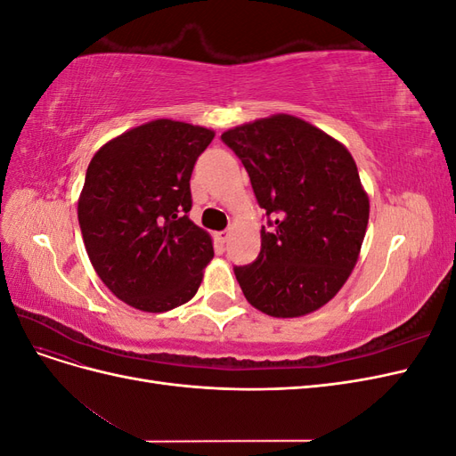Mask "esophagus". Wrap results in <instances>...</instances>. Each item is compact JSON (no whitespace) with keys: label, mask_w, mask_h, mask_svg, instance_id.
I'll list each match as a JSON object with an SVG mask.
<instances>
[{"label":"esophagus","mask_w":456,"mask_h":456,"mask_svg":"<svg viewBox=\"0 0 456 456\" xmlns=\"http://www.w3.org/2000/svg\"><path fill=\"white\" fill-rule=\"evenodd\" d=\"M230 238V230H223V232H216V241L218 243H226Z\"/></svg>","instance_id":"obj_1"}]
</instances>
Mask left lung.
I'll use <instances>...</instances> for the list:
<instances>
[{
	"label": "left lung",
	"instance_id": "1",
	"mask_svg": "<svg viewBox=\"0 0 456 456\" xmlns=\"http://www.w3.org/2000/svg\"><path fill=\"white\" fill-rule=\"evenodd\" d=\"M220 141L241 159L266 211L258 256L233 268L245 298L273 317L322 308L348 280L369 223L350 151L287 114L230 129Z\"/></svg>",
	"mask_w": 456,
	"mask_h": 456
}]
</instances>
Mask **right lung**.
Returning a JSON list of instances; mask_svg holds the SVG:
<instances>
[{"mask_svg":"<svg viewBox=\"0 0 456 456\" xmlns=\"http://www.w3.org/2000/svg\"><path fill=\"white\" fill-rule=\"evenodd\" d=\"M211 129L156 119L119 134L93 156L77 203L91 265L119 300L167 312L196 295L215 255L191 223L190 176Z\"/></svg>","mask_w":456,"mask_h":456,"instance_id":"right-lung-1","label":"right lung"}]
</instances>
